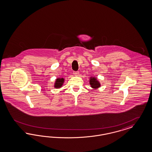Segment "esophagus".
Returning <instances> with one entry per match:
<instances>
[{
    "mask_svg": "<svg viewBox=\"0 0 152 152\" xmlns=\"http://www.w3.org/2000/svg\"><path fill=\"white\" fill-rule=\"evenodd\" d=\"M73 74H74L75 76H78L79 75V71H74Z\"/></svg>",
    "mask_w": 152,
    "mask_h": 152,
    "instance_id": "obj_1",
    "label": "esophagus"
}]
</instances>
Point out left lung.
<instances>
[{
    "label": "left lung",
    "instance_id": "left-lung-1",
    "mask_svg": "<svg viewBox=\"0 0 152 152\" xmlns=\"http://www.w3.org/2000/svg\"><path fill=\"white\" fill-rule=\"evenodd\" d=\"M90 84L91 85V87L93 89H97L100 86V84L99 82L98 81L96 78L94 77H91L89 81Z\"/></svg>",
    "mask_w": 152,
    "mask_h": 152
}]
</instances>
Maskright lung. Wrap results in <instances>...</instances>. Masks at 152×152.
<instances>
[{
    "label": "right lung",
    "mask_w": 152,
    "mask_h": 152,
    "mask_svg": "<svg viewBox=\"0 0 152 152\" xmlns=\"http://www.w3.org/2000/svg\"><path fill=\"white\" fill-rule=\"evenodd\" d=\"M64 80L63 78H58L56 79L55 84H54V88L56 89H59L61 88L64 83Z\"/></svg>",
    "instance_id": "right-lung-1"
}]
</instances>
